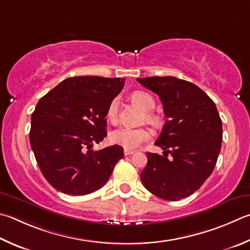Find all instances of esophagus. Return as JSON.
Wrapping results in <instances>:
<instances>
[{
    "mask_svg": "<svg viewBox=\"0 0 250 250\" xmlns=\"http://www.w3.org/2000/svg\"><path fill=\"white\" fill-rule=\"evenodd\" d=\"M124 153L125 156H129V155H132V154H134V151H131V149H125Z\"/></svg>",
    "mask_w": 250,
    "mask_h": 250,
    "instance_id": "1",
    "label": "esophagus"
}]
</instances>
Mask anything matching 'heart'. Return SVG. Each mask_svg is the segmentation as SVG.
Listing matches in <instances>:
<instances>
[{"label":"heart","mask_w":250,"mask_h":250,"mask_svg":"<svg viewBox=\"0 0 250 250\" xmlns=\"http://www.w3.org/2000/svg\"><path fill=\"white\" fill-rule=\"evenodd\" d=\"M132 101L139 105L143 110L148 111L146 112V119L149 122H156L157 117L154 113L149 112L155 107V101L148 93L145 92H134L132 94ZM118 110H119V98L115 97L111 99L109 105L107 107L106 117L108 120L115 122L118 117ZM151 139V132L144 128H129V126H120L112 130L109 133L110 142L120 145L126 149H134L139 147L141 144L145 141Z\"/></svg>","instance_id":"1"}]
</instances>
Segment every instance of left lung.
Listing matches in <instances>:
<instances>
[{
  "label": "left lung",
  "mask_w": 250,
  "mask_h": 250,
  "mask_svg": "<svg viewBox=\"0 0 250 250\" xmlns=\"http://www.w3.org/2000/svg\"><path fill=\"white\" fill-rule=\"evenodd\" d=\"M137 81L158 95L167 118L155 142L164 152L146 153L141 181L164 200L189 197L212 174L221 151L223 131L215 104L197 85L174 76Z\"/></svg>",
  "instance_id": "1"
}]
</instances>
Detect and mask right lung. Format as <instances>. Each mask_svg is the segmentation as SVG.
Listing matches in <instances>:
<instances>
[{
    "mask_svg": "<svg viewBox=\"0 0 250 250\" xmlns=\"http://www.w3.org/2000/svg\"><path fill=\"white\" fill-rule=\"evenodd\" d=\"M125 79L75 76L39 99L31 115L30 146L44 178L54 189L84 196L109 179L124 148H92L107 135L106 111Z\"/></svg>",
    "mask_w": 250,
    "mask_h": 250,
    "instance_id": "add662e5",
    "label": "right lung"
}]
</instances>
